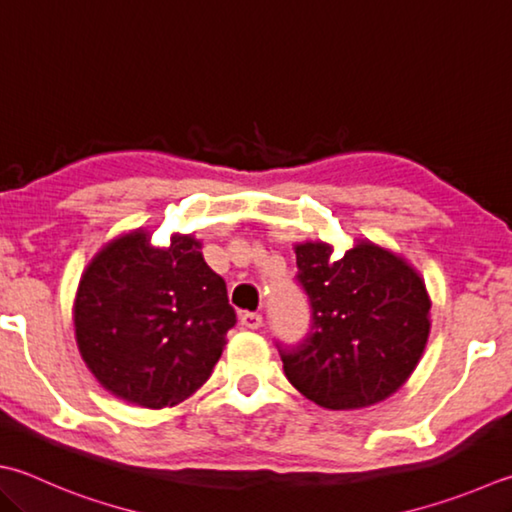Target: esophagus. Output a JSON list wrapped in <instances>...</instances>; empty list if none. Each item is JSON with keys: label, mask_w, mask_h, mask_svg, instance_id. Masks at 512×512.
<instances>
[{"label": "esophagus", "mask_w": 512, "mask_h": 512, "mask_svg": "<svg viewBox=\"0 0 512 512\" xmlns=\"http://www.w3.org/2000/svg\"><path fill=\"white\" fill-rule=\"evenodd\" d=\"M240 325H243L245 330H258V327H263V316L256 312H243L240 314Z\"/></svg>", "instance_id": "1"}]
</instances>
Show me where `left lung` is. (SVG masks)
Here are the masks:
<instances>
[{"instance_id": "left-lung-1", "label": "left lung", "mask_w": 512, "mask_h": 512, "mask_svg": "<svg viewBox=\"0 0 512 512\" xmlns=\"http://www.w3.org/2000/svg\"><path fill=\"white\" fill-rule=\"evenodd\" d=\"M312 307L303 341L278 345L294 388L327 410L388 399L417 368L430 334V298L417 269L370 240L332 260L327 243L294 247Z\"/></svg>"}]
</instances>
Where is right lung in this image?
I'll return each instance as SVG.
<instances>
[{
    "instance_id": "1",
    "label": "right lung",
    "mask_w": 512,
    "mask_h": 512,
    "mask_svg": "<svg viewBox=\"0 0 512 512\" xmlns=\"http://www.w3.org/2000/svg\"><path fill=\"white\" fill-rule=\"evenodd\" d=\"M236 325L227 285L194 236L149 245L142 229L111 240L82 274L75 339L95 379L142 408H171L205 383Z\"/></svg>"
}]
</instances>
